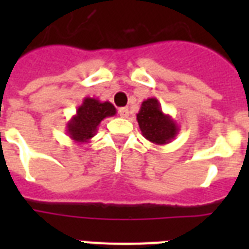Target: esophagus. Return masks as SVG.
Masks as SVG:
<instances>
[{
    "label": "esophagus",
    "mask_w": 249,
    "mask_h": 249,
    "mask_svg": "<svg viewBox=\"0 0 249 249\" xmlns=\"http://www.w3.org/2000/svg\"><path fill=\"white\" fill-rule=\"evenodd\" d=\"M119 115H120L121 117L126 119V117L129 116V108H128V107H121V108H119Z\"/></svg>",
    "instance_id": "34e87169"
}]
</instances>
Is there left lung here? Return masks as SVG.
I'll list each match as a JSON object with an SVG mask.
<instances>
[{
	"mask_svg": "<svg viewBox=\"0 0 249 249\" xmlns=\"http://www.w3.org/2000/svg\"><path fill=\"white\" fill-rule=\"evenodd\" d=\"M137 121L142 136L154 144H166L172 142L179 132V126L170 115L164 113L156 98H148L142 102Z\"/></svg>",
	"mask_w": 249,
	"mask_h": 249,
	"instance_id": "left-lung-1",
	"label": "left lung"
}]
</instances>
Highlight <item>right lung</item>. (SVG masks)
<instances>
[{
  "instance_id": "right-lung-1",
  "label": "right lung",
  "mask_w": 249,
  "mask_h": 249,
  "mask_svg": "<svg viewBox=\"0 0 249 249\" xmlns=\"http://www.w3.org/2000/svg\"><path fill=\"white\" fill-rule=\"evenodd\" d=\"M115 115L116 108L112 103L86 97L77 107L71 120L66 124V132L75 143H89L97 134L101 121Z\"/></svg>"
}]
</instances>
